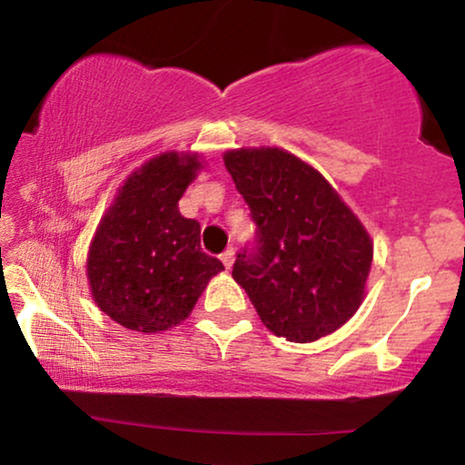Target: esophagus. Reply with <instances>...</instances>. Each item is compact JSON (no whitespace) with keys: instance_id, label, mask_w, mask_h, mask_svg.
<instances>
[{"instance_id":"34e87169","label":"esophagus","mask_w":465,"mask_h":465,"mask_svg":"<svg viewBox=\"0 0 465 465\" xmlns=\"http://www.w3.org/2000/svg\"><path fill=\"white\" fill-rule=\"evenodd\" d=\"M221 262L225 264V269H232V264H233V249H225L221 253Z\"/></svg>"}]
</instances>
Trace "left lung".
Wrapping results in <instances>:
<instances>
[{
  "mask_svg": "<svg viewBox=\"0 0 465 465\" xmlns=\"http://www.w3.org/2000/svg\"><path fill=\"white\" fill-rule=\"evenodd\" d=\"M247 201L255 240L233 262L260 319L275 336L311 343L359 311L371 269L370 233L312 165L282 148L225 153Z\"/></svg>",
  "mask_w": 465,
  "mask_h": 465,
  "instance_id": "obj_1",
  "label": "left lung"
}]
</instances>
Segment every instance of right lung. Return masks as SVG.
Returning a JSON list of instances; mask_svg holds the SVG:
<instances>
[{"label":"right lung","instance_id":"1","mask_svg":"<svg viewBox=\"0 0 465 465\" xmlns=\"http://www.w3.org/2000/svg\"><path fill=\"white\" fill-rule=\"evenodd\" d=\"M201 170L196 154L163 153L124 181L89 247L94 302L115 323L154 334L183 322L225 266L201 251V225L179 199Z\"/></svg>","mask_w":465,"mask_h":465}]
</instances>
